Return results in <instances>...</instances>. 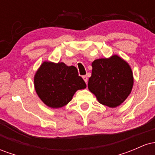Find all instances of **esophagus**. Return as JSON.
I'll list each match as a JSON object with an SVG mask.
<instances>
[{"label": "esophagus", "mask_w": 155, "mask_h": 155, "mask_svg": "<svg viewBox=\"0 0 155 155\" xmlns=\"http://www.w3.org/2000/svg\"><path fill=\"white\" fill-rule=\"evenodd\" d=\"M83 79H84V81H85V82H86L87 84V81H88V78H87V76L86 75H85V76H83Z\"/></svg>", "instance_id": "34e87169"}]
</instances>
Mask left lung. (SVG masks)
Wrapping results in <instances>:
<instances>
[{
    "label": "left lung",
    "mask_w": 155,
    "mask_h": 155,
    "mask_svg": "<svg viewBox=\"0 0 155 155\" xmlns=\"http://www.w3.org/2000/svg\"><path fill=\"white\" fill-rule=\"evenodd\" d=\"M88 88L101 104L114 108L128 97L133 85L130 65L117 55L94 60Z\"/></svg>",
    "instance_id": "1"
}]
</instances>
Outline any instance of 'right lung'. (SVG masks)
<instances>
[{"instance_id": "obj_1", "label": "right lung", "mask_w": 155, "mask_h": 155, "mask_svg": "<svg viewBox=\"0 0 155 155\" xmlns=\"http://www.w3.org/2000/svg\"><path fill=\"white\" fill-rule=\"evenodd\" d=\"M34 86L37 95L47 106L60 108L71 101L78 90L87 85L76 67L44 62L35 75Z\"/></svg>"}]
</instances>
